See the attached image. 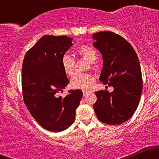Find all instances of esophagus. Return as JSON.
I'll return each mask as SVG.
<instances>
[{
  "instance_id": "obj_1",
  "label": "esophagus",
  "mask_w": 159,
  "mask_h": 159,
  "mask_svg": "<svg viewBox=\"0 0 159 159\" xmlns=\"http://www.w3.org/2000/svg\"><path fill=\"white\" fill-rule=\"evenodd\" d=\"M89 93V91L88 90H83V95H84V96H85L86 95H87V93Z\"/></svg>"
}]
</instances>
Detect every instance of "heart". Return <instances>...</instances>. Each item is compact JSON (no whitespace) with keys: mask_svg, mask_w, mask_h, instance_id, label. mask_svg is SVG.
<instances>
[{"mask_svg":"<svg viewBox=\"0 0 159 159\" xmlns=\"http://www.w3.org/2000/svg\"><path fill=\"white\" fill-rule=\"evenodd\" d=\"M77 54L82 57L85 58L90 63H95L98 59V54L96 50L89 45H81L78 47L76 51ZM61 63L63 72L68 75L74 73L75 61L72 56L65 54L62 56ZM95 78L90 73H75L70 80V85L75 89L88 90L90 88Z\"/></svg>","mask_w":159,"mask_h":159,"instance_id":"b5f03b06","label":"heart"}]
</instances>
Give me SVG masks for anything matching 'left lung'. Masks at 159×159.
Listing matches in <instances>:
<instances>
[{
	"label": "left lung",
	"instance_id": "8db88e82",
	"mask_svg": "<svg viewBox=\"0 0 159 159\" xmlns=\"http://www.w3.org/2000/svg\"><path fill=\"white\" fill-rule=\"evenodd\" d=\"M93 45L103 59L100 81L114 87L111 93H95V113L102 123L120 125L132 117L141 96L143 80L139 60L132 45L118 34L98 32L93 34Z\"/></svg>",
	"mask_w": 159,
	"mask_h": 159
}]
</instances>
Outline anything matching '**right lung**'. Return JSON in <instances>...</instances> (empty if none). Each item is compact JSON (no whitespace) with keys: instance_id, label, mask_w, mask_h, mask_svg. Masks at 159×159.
I'll use <instances>...</instances> for the list:
<instances>
[{"instance_id":"add662e5","label":"right lung","mask_w":159,"mask_h":159,"mask_svg":"<svg viewBox=\"0 0 159 159\" xmlns=\"http://www.w3.org/2000/svg\"><path fill=\"white\" fill-rule=\"evenodd\" d=\"M72 40L66 36H43L24 58V102L36 121L50 132H61L73 123L83 96L81 90H69L64 98L57 95L69 83L61 60L73 45Z\"/></svg>"}]
</instances>
